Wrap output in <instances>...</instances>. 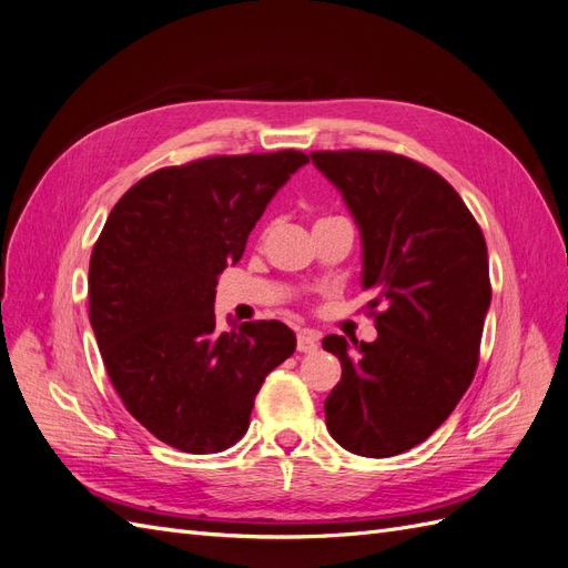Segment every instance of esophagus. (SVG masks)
<instances>
[{"instance_id": "1", "label": "esophagus", "mask_w": 568, "mask_h": 568, "mask_svg": "<svg viewBox=\"0 0 568 568\" xmlns=\"http://www.w3.org/2000/svg\"><path fill=\"white\" fill-rule=\"evenodd\" d=\"M320 343V334L313 329H303L298 334V353H315Z\"/></svg>"}]
</instances>
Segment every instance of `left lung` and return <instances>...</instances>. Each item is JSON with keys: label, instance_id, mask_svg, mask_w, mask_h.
<instances>
[{"label": "left lung", "instance_id": "1", "mask_svg": "<svg viewBox=\"0 0 568 568\" xmlns=\"http://www.w3.org/2000/svg\"><path fill=\"white\" fill-rule=\"evenodd\" d=\"M363 242L376 338L324 336L341 382L326 428L363 457H393L450 417L478 365L490 307L488 248L474 215L432 168L386 151H315Z\"/></svg>", "mask_w": 568, "mask_h": 568}]
</instances>
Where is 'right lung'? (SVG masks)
I'll list each match as a JSON object with an SVG mask.
<instances>
[{
  "label": "right lung",
  "mask_w": 568,
  "mask_h": 568,
  "mask_svg": "<svg viewBox=\"0 0 568 568\" xmlns=\"http://www.w3.org/2000/svg\"><path fill=\"white\" fill-rule=\"evenodd\" d=\"M301 151L161 168L123 194L90 261V322L111 384L146 432L192 455L246 434L265 376L296 351L277 320L215 326V286L242 261Z\"/></svg>",
  "instance_id": "right-lung-1"
}]
</instances>
